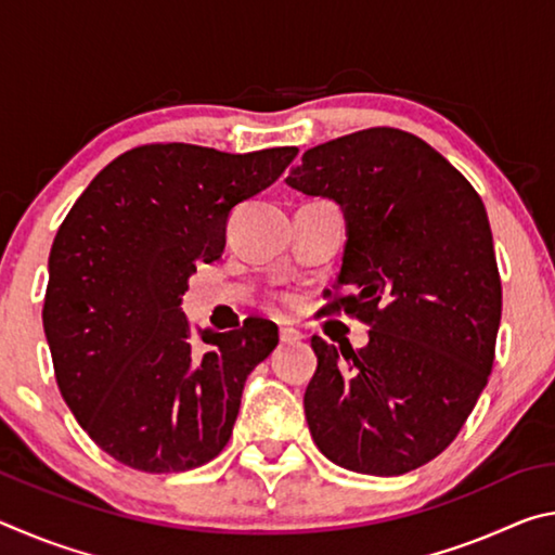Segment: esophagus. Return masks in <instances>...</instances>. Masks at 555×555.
<instances>
[{
    "label": "esophagus",
    "mask_w": 555,
    "mask_h": 555,
    "mask_svg": "<svg viewBox=\"0 0 555 555\" xmlns=\"http://www.w3.org/2000/svg\"><path fill=\"white\" fill-rule=\"evenodd\" d=\"M279 337H281V343H298L304 335H300V333L296 331V327L281 325V327H279Z\"/></svg>",
    "instance_id": "obj_1"
}]
</instances>
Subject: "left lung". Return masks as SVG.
Here are the masks:
<instances>
[{"label": "left lung", "instance_id": "1", "mask_svg": "<svg viewBox=\"0 0 555 555\" xmlns=\"http://www.w3.org/2000/svg\"><path fill=\"white\" fill-rule=\"evenodd\" d=\"M286 183L340 205L347 244L327 313L370 343L313 335L304 409L321 453L393 477L453 443L487 387L502 318L490 220L467 178L409 131L372 127L308 149Z\"/></svg>", "mask_w": 555, "mask_h": 555}]
</instances>
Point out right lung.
Segmentation results:
<instances>
[{
	"instance_id": "obj_1",
	"label": "right lung",
	"mask_w": 555,
	"mask_h": 555,
	"mask_svg": "<svg viewBox=\"0 0 555 555\" xmlns=\"http://www.w3.org/2000/svg\"><path fill=\"white\" fill-rule=\"evenodd\" d=\"M296 154L144 144L102 168L65 215L43 331L65 403L119 463L183 473L228 446L247 374L279 331L264 318L201 331L178 306L198 261L222 257L234 205L274 183Z\"/></svg>"
}]
</instances>
